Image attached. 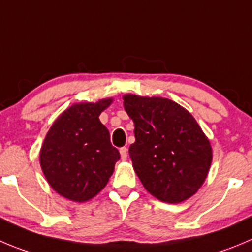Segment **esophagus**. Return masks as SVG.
<instances>
[{
    "instance_id": "obj_1",
    "label": "esophagus",
    "mask_w": 252,
    "mask_h": 252,
    "mask_svg": "<svg viewBox=\"0 0 252 252\" xmlns=\"http://www.w3.org/2000/svg\"><path fill=\"white\" fill-rule=\"evenodd\" d=\"M119 153H121L122 160H126V157H128V149H126V147H123L119 149Z\"/></svg>"
}]
</instances>
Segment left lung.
Wrapping results in <instances>:
<instances>
[{
	"label": "left lung",
	"mask_w": 252,
	"mask_h": 252,
	"mask_svg": "<svg viewBox=\"0 0 252 252\" xmlns=\"http://www.w3.org/2000/svg\"><path fill=\"white\" fill-rule=\"evenodd\" d=\"M123 100L134 122L129 155L142 184L164 203L188 200L204 184L213 160L203 129L174 100L135 94H126Z\"/></svg>",
	"instance_id": "obj_1"
}]
</instances>
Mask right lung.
Segmentation results:
<instances>
[{
  "label": "right lung",
  "mask_w": 252,
  "mask_h": 252,
  "mask_svg": "<svg viewBox=\"0 0 252 252\" xmlns=\"http://www.w3.org/2000/svg\"><path fill=\"white\" fill-rule=\"evenodd\" d=\"M112 102L113 98H105L70 105L44 138L39 153L42 171L52 189L68 200H91L107 185L121 159L99 121Z\"/></svg>",
  "instance_id": "obj_1"
}]
</instances>
